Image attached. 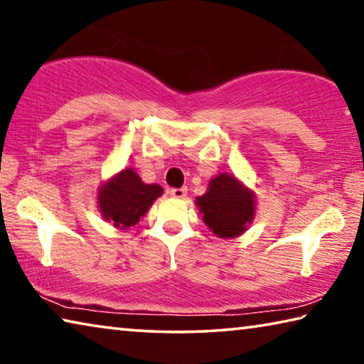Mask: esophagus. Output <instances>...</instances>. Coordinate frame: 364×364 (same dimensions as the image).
<instances>
[{
  "label": "esophagus",
  "instance_id": "esophagus-1",
  "mask_svg": "<svg viewBox=\"0 0 364 364\" xmlns=\"http://www.w3.org/2000/svg\"><path fill=\"white\" fill-rule=\"evenodd\" d=\"M168 194L171 197H175V199H184V197H186V194H188V189L186 188H173V189L168 191Z\"/></svg>",
  "mask_w": 364,
  "mask_h": 364
}]
</instances>
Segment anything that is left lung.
Segmentation results:
<instances>
[{
    "mask_svg": "<svg viewBox=\"0 0 364 364\" xmlns=\"http://www.w3.org/2000/svg\"><path fill=\"white\" fill-rule=\"evenodd\" d=\"M202 220L215 236H242L255 220L257 197L250 188L231 173H218L208 181L205 194L196 197Z\"/></svg>",
    "mask_w": 364,
    "mask_h": 364,
    "instance_id": "8db88e82",
    "label": "left lung"
}]
</instances>
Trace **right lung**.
<instances>
[{"label": "right lung", "instance_id": "right-lung-1", "mask_svg": "<svg viewBox=\"0 0 364 364\" xmlns=\"http://www.w3.org/2000/svg\"><path fill=\"white\" fill-rule=\"evenodd\" d=\"M164 194L159 184H146L133 168H123L97 188L101 217L119 230L139 223L149 207Z\"/></svg>", "mask_w": 364, "mask_h": 364}]
</instances>
